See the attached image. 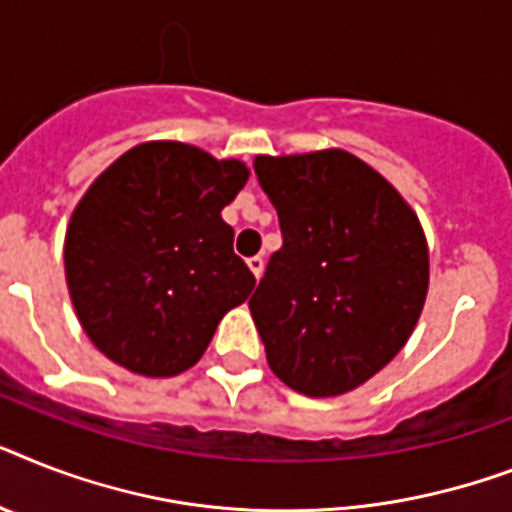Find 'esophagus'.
Returning a JSON list of instances; mask_svg holds the SVG:
<instances>
[{
	"mask_svg": "<svg viewBox=\"0 0 512 512\" xmlns=\"http://www.w3.org/2000/svg\"><path fill=\"white\" fill-rule=\"evenodd\" d=\"M247 265H249V270H252V273H255V278L263 276V270H265V260H263V257H260V255L249 257Z\"/></svg>",
	"mask_w": 512,
	"mask_h": 512,
	"instance_id": "obj_1",
	"label": "esophagus"
}]
</instances>
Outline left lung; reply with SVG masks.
Returning <instances> with one entry per match:
<instances>
[{"label":"left lung","mask_w":512,"mask_h":512,"mask_svg":"<svg viewBox=\"0 0 512 512\" xmlns=\"http://www.w3.org/2000/svg\"><path fill=\"white\" fill-rule=\"evenodd\" d=\"M284 247L249 299L270 371L307 397H339L394 360L429 292L415 210L344 149L257 155Z\"/></svg>","instance_id":"obj_1"}]
</instances>
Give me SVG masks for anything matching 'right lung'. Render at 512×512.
I'll list each match as a JSON object with an SVG mask.
<instances>
[{
	"label": "right lung",
	"mask_w": 512,
	"mask_h": 512,
	"mask_svg": "<svg viewBox=\"0 0 512 512\" xmlns=\"http://www.w3.org/2000/svg\"><path fill=\"white\" fill-rule=\"evenodd\" d=\"M242 160L144 141L86 189L65 231V281L83 331L147 378L189 371L255 276L220 210L247 184Z\"/></svg>",
	"instance_id": "obj_1"
}]
</instances>
